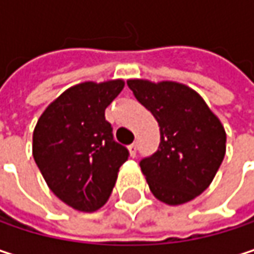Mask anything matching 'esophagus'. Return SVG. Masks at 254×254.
Listing matches in <instances>:
<instances>
[{"instance_id": "34e87169", "label": "esophagus", "mask_w": 254, "mask_h": 254, "mask_svg": "<svg viewBox=\"0 0 254 254\" xmlns=\"http://www.w3.org/2000/svg\"><path fill=\"white\" fill-rule=\"evenodd\" d=\"M136 150H138V144H136V142H133V144H130V145H129V153H130V156H132V157H135V156H136Z\"/></svg>"}]
</instances>
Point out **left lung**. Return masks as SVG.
<instances>
[{
  "label": "left lung",
  "mask_w": 254,
  "mask_h": 254,
  "mask_svg": "<svg viewBox=\"0 0 254 254\" xmlns=\"http://www.w3.org/2000/svg\"><path fill=\"white\" fill-rule=\"evenodd\" d=\"M127 86L160 127L159 150L139 162L150 191L171 206L191 201L224 160L227 133L221 121L187 85L129 79Z\"/></svg>",
  "instance_id": "obj_1"
}]
</instances>
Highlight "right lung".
I'll return each instance as SVG.
<instances>
[{
	"mask_svg": "<svg viewBox=\"0 0 254 254\" xmlns=\"http://www.w3.org/2000/svg\"><path fill=\"white\" fill-rule=\"evenodd\" d=\"M124 86L122 79L77 83L45 109L33 130L32 154L47 185L79 212L107 203L127 160L129 151L113 139L104 116Z\"/></svg>",
	"mask_w": 254,
	"mask_h": 254,
	"instance_id": "obj_1",
	"label": "right lung"
}]
</instances>
